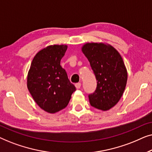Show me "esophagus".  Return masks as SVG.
<instances>
[{
	"instance_id": "34e87169",
	"label": "esophagus",
	"mask_w": 152,
	"mask_h": 152,
	"mask_svg": "<svg viewBox=\"0 0 152 152\" xmlns=\"http://www.w3.org/2000/svg\"><path fill=\"white\" fill-rule=\"evenodd\" d=\"M75 86L77 89H79V88H80V87H81V84H80V83H77V84H75Z\"/></svg>"
}]
</instances>
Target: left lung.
<instances>
[{
	"label": "left lung",
	"instance_id": "1",
	"mask_svg": "<svg viewBox=\"0 0 152 152\" xmlns=\"http://www.w3.org/2000/svg\"><path fill=\"white\" fill-rule=\"evenodd\" d=\"M82 51L90 62L97 80L96 90L88 95L92 107L108 111L123 95L127 82V70L115 48L105 43H86Z\"/></svg>",
	"mask_w": 152,
	"mask_h": 152
}]
</instances>
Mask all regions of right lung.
<instances>
[{"mask_svg":"<svg viewBox=\"0 0 152 152\" xmlns=\"http://www.w3.org/2000/svg\"><path fill=\"white\" fill-rule=\"evenodd\" d=\"M68 45H51L34 56L27 77V86L41 109L55 113L67 107L76 90L60 65Z\"/></svg>","mask_w":152,"mask_h":152,"instance_id":"1","label":"right lung"}]
</instances>
